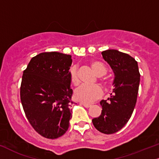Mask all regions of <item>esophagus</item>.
I'll use <instances>...</instances> for the list:
<instances>
[{
	"instance_id": "esophagus-1",
	"label": "esophagus",
	"mask_w": 159,
	"mask_h": 159,
	"mask_svg": "<svg viewBox=\"0 0 159 159\" xmlns=\"http://www.w3.org/2000/svg\"><path fill=\"white\" fill-rule=\"evenodd\" d=\"M80 105H83L84 107H87V108H89V107L91 106V105H89V104H85V103H80Z\"/></svg>"
}]
</instances>
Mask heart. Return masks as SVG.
<instances>
[{"mask_svg": "<svg viewBox=\"0 0 159 159\" xmlns=\"http://www.w3.org/2000/svg\"><path fill=\"white\" fill-rule=\"evenodd\" d=\"M91 67L97 76H104L107 73V68L105 65L97 60H92L90 62ZM69 77L71 83L74 85H78L80 84L79 72L76 66H72L69 69ZM101 83L104 85H107V80L102 79ZM102 96V90L99 85H81L74 91V97L76 100L81 102L88 104L92 103L97 100Z\"/></svg>", "mask_w": 159, "mask_h": 159, "instance_id": "1", "label": "heart"}]
</instances>
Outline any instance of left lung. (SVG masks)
<instances>
[{
    "instance_id": "obj_1",
    "label": "left lung",
    "mask_w": 159,
    "mask_h": 159,
    "mask_svg": "<svg viewBox=\"0 0 159 159\" xmlns=\"http://www.w3.org/2000/svg\"><path fill=\"white\" fill-rule=\"evenodd\" d=\"M102 54L114 72L115 88L111 98L100 102L102 108L101 115L92 119V122L99 132L113 134L127 124L134 112L140 73L136 60L126 53L108 49Z\"/></svg>"
}]
</instances>
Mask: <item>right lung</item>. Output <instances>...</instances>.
I'll return each instance as SVG.
<instances>
[{
  "label": "right lung",
  "mask_w": 159,
  "mask_h": 159,
  "mask_svg": "<svg viewBox=\"0 0 159 159\" xmlns=\"http://www.w3.org/2000/svg\"><path fill=\"white\" fill-rule=\"evenodd\" d=\"M71 56L43 52L30 60L23 70L20 95L25 115L34 130L54 139L68 130L71 119L70 89Z\"/></svg>",
  "instance_id": "obj_1"
}]
</instances>
